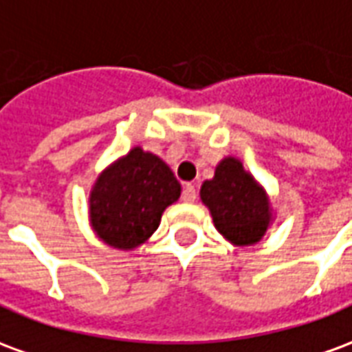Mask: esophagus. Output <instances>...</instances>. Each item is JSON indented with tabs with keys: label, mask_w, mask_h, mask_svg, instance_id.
Wrapping results in <instances>:
<instances>
[{
	"label": "esophagus",
	"mask_w": 352,
	"mask_h": 352,
	"mask_svg": "<svg viewBox=\"0 0 352 352\" xmlns=\"http://www.w3.org/2000/svg\"><path fill=\"white\" fill-rule=\"evenodd\" d=\"M196 198H198V194H196V186L190 183H186L183 186V199L186 201V204H194L196 201Z\"/></svg>",
	"instance_id": "1"
}]
</instances>
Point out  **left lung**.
<instances>
[{"mask_svg": "<svg viewBox=\"0 0 352 352\" xmlns=\"http://www.w3.org/2000/svg\"><path fill=\"white\" fill-rule=\"evenodd\" d=\"M199 198L209 207L214 228L234 245L258 243L272 224L267 194L237 158H224L211 181L201 184Z\"/></svg>", "mask_w": 352, "mask_h": 352, "instance_id": "1", "label": "left lung"}]
</instances>
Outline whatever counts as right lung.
Returning a JSON list of instances; mask_svg holds the SVG:
<instances>
[{
    "instance_id": "1",
    "label": "right lung",
    "mask_w": 352,
    "mask_h": 352,
    "mask_svg": "<svg viewBox=\"0 0 352 352\" xmlns=\"http://www.w3.org/2000/svg\"><path fill=\"white\" fill-rule=\"evenodd\" d=\"M181 184L166 162L133 146L101 171L90 192V224L113 249L130 251L153 236Z\"/></svg>"
}]
</instances>
